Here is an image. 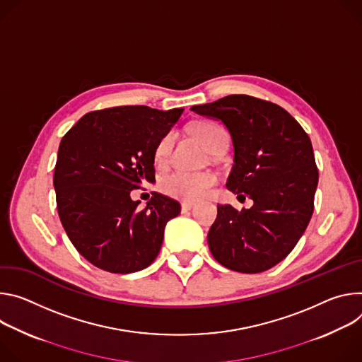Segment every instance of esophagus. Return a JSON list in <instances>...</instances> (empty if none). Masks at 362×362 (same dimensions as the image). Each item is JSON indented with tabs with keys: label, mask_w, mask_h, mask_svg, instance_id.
I'll use <instances>...</instances> for the list:
<instances>
[{
	"label": "esophagus",
	"mask_w": 362,
	"mask_h": 362,
	"mask_svg": "<svg viewBox=\"0 0 362 362\" xmlns=\"http://www.w3.org/2000/svg\"><path fill=\"white\" fill-rule=\"evenodd\" d=\"M192 207H194V204H192V203H187V202H185V203H182V204H181V210H182L184 213H185V211H189Z\"/></svg>",
	"instance_id": "esophagus-1"
}]
</instances>
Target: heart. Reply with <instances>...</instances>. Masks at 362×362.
Returning a JSON list of instances; mask_svg holds the SVG:
<instances>
[{
	"label": "heart",
	"instance_id": "1",
	"mask_svg": "<svg viewBox=\"0 0 362 362\" xmlns=\"http://www.w3.org/2000/svg\"><path fill=\"white\" fill-rule=\"evenodd\" d=\"M191 132L211 153L217 152L218 149H226L228 142L227 132L220 125L213 122H198L192 125ZM171 149L173 135L167 134L160 138L155 149V158L159 164L167 163ZM216 182L217 178L211 173L175 171L160 181V188L173 198L182 199V202H197V199L207 195Z\"/></svg>",
	"mask_w": 362,
	"mask_h": 362
}]
</instances>
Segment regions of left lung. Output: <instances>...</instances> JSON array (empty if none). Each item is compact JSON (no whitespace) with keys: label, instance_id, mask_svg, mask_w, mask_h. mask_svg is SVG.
<instances>
[{"label":"left lung","instance_id":"obj_1","mask_svg":"<svg viewBox=\"0 0 362 362\" xmlns=\"http://www.w3.org/2000/svg\"><path fill=\"white\" fill-rule=\"evenodd\" d=\"M192 112L221 120L231 135L234 165L227 188L253 206H217L209 247L224 267L260 273L296 246L313 213L317 168L310 139L298 120L276 103L230 95Z\"/></svg>","mask_w":362,"mask_h":362}]
</instances>
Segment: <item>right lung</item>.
<instances>
[{
    "mask_svg": "<svg viewBox=\"0 0 362 362\" xmlns=\"http://www.w3.org/2000/svg\"><path fill=\"white\" fill-rule=\"evenodd\" d=\"M182 107L117 106L86 113L63 136L53 184L60 221L76 250L110 273L148 267L181 206L152 192L144 210L131 191L155 181V149Z\"/></svg>",
    "mask_w": 362,
    "mask_h": 362,
    "instance_id": "right-lung-1",
    "label": "right lung"
}]
</instances>
